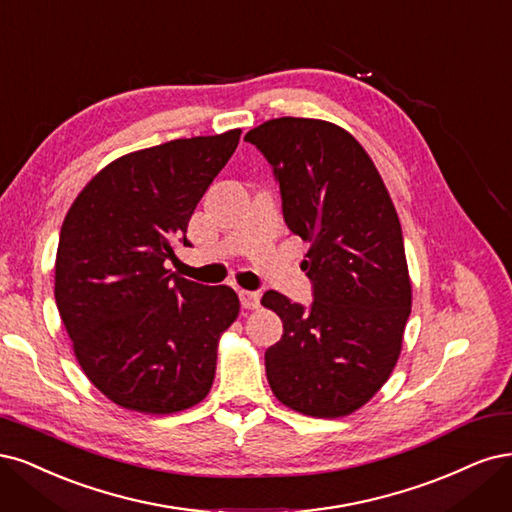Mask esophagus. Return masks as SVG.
<instances>
[{
    "label": "esophagus",
    "mask_w": 512,
    "mask_h": 512,
    "mask_svg": "<svg viewBox=\"0 0 512 512\" xmlns=\"http://www.w3.org/2000/svg\"><path fill=\"white\" fill-rule=\"evenodd\" d=\"M238 295H240L242 308H246V310H255V308H259V298H261V295H259L257 291H246V289H240V291H238Z\"/></svg>",
    "instance_id": "obj_1"
}]
</instances>
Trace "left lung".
Listing matches in <instances>:
<instances>
[{
	"label": "left lung",
	"instance_id": "left-lung-1",
	"mask_svg": "<svg viewBox=\"0 0 512 512\" xmlns=\"http://www.w3.org/2000/svg\"><path fill=\"white\" fill-rule=\"evenodd\" d=\"M274 168L289 229L310 242L306 310L266 291L283 321L266 351L272 393L302 415L346 417L372 400L402 351L412 287L398 212L374 161L349 131L283 117L244 136Z\"/></svg>",
	"mask_w": 512,
	"mask_h": 512
}]
</instances>
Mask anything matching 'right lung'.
Segmentation results:
<instances>
[{
  "mask_svg": "<svg viewBox=\"0 0 512 512\" xmlns=\"http://www.w3.org/2000/svg\"><path fill=\"white\" fill-rule=\"evenodd\" d=\"M242 129L172 140L114 159L61 225L55 300L82 372L108 400L146 415L200 404L240 312L232 287L172 274L174 244Z\"/></svg>",
  "mask_w": 512,
  "mask_h": 512,
  "instance_id": "add662e5",
  "label": "right lung"
}]
</instances>
